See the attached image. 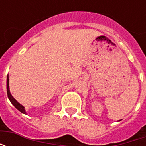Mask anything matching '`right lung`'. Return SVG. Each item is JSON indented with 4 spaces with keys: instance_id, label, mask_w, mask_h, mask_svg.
<instances>
[{
    "instance_id": "1",
    "label": "right lung",
    "mask_w": 146,
    "mask_h": 146,
    "mask_svg": "<svg viewBox=\"0 0 146 146\" xmlns=\"http://www.w3.org/2000/svg\"><path fill=\"white\" fill-rule=\"evenodd\" d=\"M7 94H8V97L9 98V100L11 102V104L14 106L16 108L19 112H21L23 114H27V112H26V110H25V107L22 104H20L19 102H18L17 100L11 95V92H10V89H9V76H7Z\"/></svg>"
}]
</instances>
